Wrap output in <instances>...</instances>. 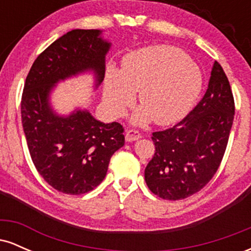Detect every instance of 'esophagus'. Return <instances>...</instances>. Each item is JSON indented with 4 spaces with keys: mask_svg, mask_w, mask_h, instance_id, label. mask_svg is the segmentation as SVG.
I'll return each instance as SVG.
<instances>
[{
    "mask_svg": "<svg viewBox=\"0 0 251 251\" xmlns=\"http://www.w3.org/2000/svg\"><path fill=\"white\" fill-rule=\"evenodd\" d=\"M140 137H142V135H140L139 132L135 131V129H128V131H126V134H125L126 142H128V143L134 142V140H138Z\"/></svg>",
    "mask_w": 251,
    "mask_h": 251,
    "instance_id": "esophagus-1",
    "label": "esophagus"
}]
</instances>
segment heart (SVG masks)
<instances>
[{
	"label": "heart",
	"instance_id": "obj_1",
	"mask_svg": "<svg viewBox=\"0 0 251 251\" xmlns=\"http://www.w3.org/2000/svg\"><path fill=\"white\" fill-rule=\"evenodd\" d=\"M203 86L201 72L188 54L172 46H152L124 57L120 72L109 67L103 101L114 117H122L138 93L140 108L132 118L137 125L153 120L171 125L195 105Z\"/></svg>",
	"mask_w": 251,
	"mask_h": 251
}]
</instances>
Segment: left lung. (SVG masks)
Segmentation results:
<instances>
[{
  "label": "left lung",
  "instance_id": "8db88e82",
  "mask_svg": "<svg viewBox=\"0 0 251 251\" xmlns=\"http://www.w3.org/2000/svg\"><path fill=\"white\" fill-rule=\"evenodd\" d=\"M235 116L229 80L215 61L205 94L174 127L152 133L154 155L145 181L158 197L188 198L211 180L226 152Z\"/></svg>",
  "mask_w": 251,
  "mask_h": 251
}]
</instances>
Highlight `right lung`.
<instances>
[{
  "label": "right lung",
  "mask_w": 251,
  "mask_h": 251,
  "mask_svg": "<svg viewBox=\"0 0 251 251\" xmlns=\"http://www.w3.org/2000/svg\"><path fill=\"white\" fill-rule=\"evenodd\" d=\"M98 29H74L36 57L24 87L22 126L34 165L57 191L82 195L107 174L109 159L125 143L119 123L103 124L88 111L57 116L50 105L55 83L86 71L96 74L97 87L105 76V56L111 43Z\"/></svg>",
  "instance_id": "obj_1"
}]
</instances>
